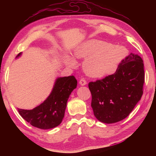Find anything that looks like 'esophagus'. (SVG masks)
<instances>
[{
  "mask_svg": "<svg viewBox=\"0 0 156 156\" xmlns=\"http://www.w3.org/2000/svg\"><path fill=\"white\" fill-rule=\"evenodd\" d=\"M79 84L81 86H85L87 84V81H86L84 79H81V80H80V82H79Z\"/></svg>",
  "mask_w": 156,
  "mask_h": 156,
  "instance_id": "1",
  "label": "esophagus"
}]
</instances>
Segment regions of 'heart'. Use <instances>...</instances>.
<instances>
[{
	"mask_svg": "<svg viewBox=\"0 0 156 156\" xmlns=\"http://www.w3.org/2000/svg\"><path fill=\"white\" fill-rule=\"evenodd\" d=\"M128 54L123 46L112 45L109 43L90 39L79 45L75 49L76 58H85L83 68L87 74L94 78H101L114 74L119 64ZM66 63L74 66L76 61L71 57L66 58Z\"/></svg>",
	"mask_w": 156,
	"mask_h": 156,
	"instance_id": "heart-1",
	"label": "heart"
}]
</instances>
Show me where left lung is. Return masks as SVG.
<instances>
[{"instance_id":"left-lung-1","label":"left lung","mask_w":156,"mask_h":156,"mask_svg":"<svg viewBox=\"0 0 156 156\" xmlns=\"http://www.w3.org/2000/svg\"><path fill=\"white\" fill-rule=\"evenodd\" d=\"M144 78L143 59L131 53L113 74L89 82L96 118L110 124L127 117L142 97Z\"/></svg>"}]
</instances>
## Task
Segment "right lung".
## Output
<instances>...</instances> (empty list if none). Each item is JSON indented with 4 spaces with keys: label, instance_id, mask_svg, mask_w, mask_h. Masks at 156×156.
<instances>
[{
    "label": "right lung",
    "instance_id": "obj_1",
    "mask_svg": "<svg viewBox=\"0 0 156 156\" xmlns=\"http://www.w3.org/2000/svg\"><path fill=\"white\" fill-rule=\"evenodd\" d=\"M22 53L16 55L18 58ZM77 87L74 76H69L56 79L48 97L31 110L18 108L20 115L34 127L49 129L57 127L62 121L68 99L71 92Z\"/></svg>",
    "mask_w": 156,
    "mask_h": 156
}]
</instances>
